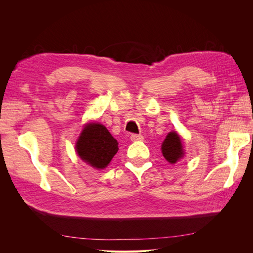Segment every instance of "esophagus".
Here are the masks:
<instances>
[{
	"mask_svg": "<svg viewBox=\"0 0 253 253\" xmlns=\"http://www.w3.org/2000/svg\"><path fill=\"white\" fill-rule=\"evenodd\" d=\"M143 139V136L140 134H132L131 135V140L132 141H140Z\"/></svg>",
	"mask_w": 253,
	"mask_h": 253,
	"instance_id": "obj_1",
	"label": "esophagus"
}]
</instances>
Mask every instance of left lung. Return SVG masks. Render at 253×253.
<instances>
[{
	"label": "left lung",
	"instance_id": "1",
	"mask_svg": "<svg viewBox=\"0 0 253 253\" xmlns=\"http://www.w3.org/2000/svg\"><path fill=\"white\" fill-rule=\"evenodd\" d=\"M163 154L165 158L170 164H175L178 159L183 156V150L179 136L175 132L168 134L162 147Z\"/></svg>",
	"mask_w": 253,
	"mask_h": 253
}]
</instances>
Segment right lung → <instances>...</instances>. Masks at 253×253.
Masks as SVG:
<instances>
[{"label": "right lung", "instance_id": "add662e5", "mask_svg": "<svg viewBox=\"0 0 253 253\" xmlns=\"http://www.w3.org/2000/svg\"><path fill=\"white\" fill-rule=\"evenodd\" d=\"M76 150L86 164L104 169L117 153L118 142L104 126L88 124L83 128Z\"/></svg>", "mask_w": 253, "mask_h": 253}]
</instances>
